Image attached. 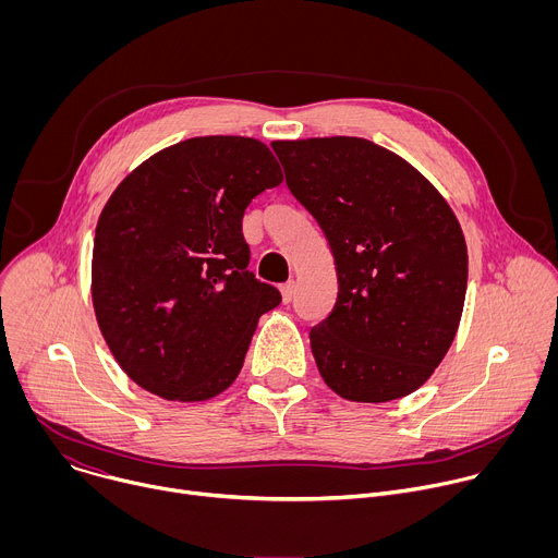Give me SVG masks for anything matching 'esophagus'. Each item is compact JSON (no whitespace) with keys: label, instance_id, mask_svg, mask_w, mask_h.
<instances>
[{"label":"esophagus","instance_id":"obj_1","mask_svg":"<svg viewBox=\"0 0 558 558\" xmlns=\"http://www.w3.org/2000/svg\"><path fill=\"white\" fill-rule=\"evenodd\" d=\"M280 293H282V302L289 304V302L293 300V295H295V282L291 280V282L282 284V287H280Z\"/></svg>","mask_w":558,"mask_h":558}]
</instances>
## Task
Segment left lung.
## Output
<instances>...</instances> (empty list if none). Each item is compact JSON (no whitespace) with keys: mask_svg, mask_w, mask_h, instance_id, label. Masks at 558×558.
Returning a JSON list of instances; mask_svg holds the SVG:
<instances>
[{"mask_svg":"<svg viewBox=\"0 0 558 558\" xmlns=\"http://www.w3.org/2000/svg\"><path fill=\"white\" fill-rule=\"evenodd\" d=\"M271 147L336 260V306L308 333L317 371L349 402L415 392L448 353L463 311L468 250L454 211L409 161L373 141Z\"/></svg>","mask_w":558,"mask_h":558,"instance_id":"8db88e82","label":"left lung"}]
</instances>
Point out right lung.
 Instances as JSON below:
<instances>
[{
	"instance_id": "1",
	"label": "right lung",
	"mask_w": 558,
	"mask_h": 558,
	"mask_svg": "<svg viewBox=\"0 0 558 558\" xmlns=\"http://www.w3.org/2000/svg\"><path fill=\"white\" fill-rule=\"evenodd\" d=\"M282 183L250 136H196L132 170L95 231L93 304L125 375L170 402H205L243 368L280 291L247 271L243 216Z\"/></svg>"
}]
</instances>
